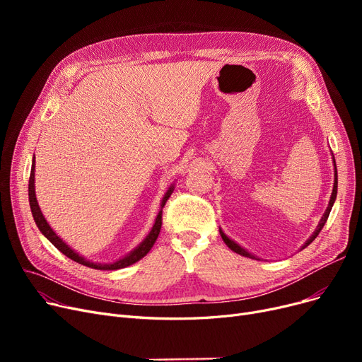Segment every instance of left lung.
<instances>
[{
	"mask_svg": "<svg viewBox=\"0 0 362 362\" xmlns=\"http://www.w3.org/2000/svg\"><path fill=\"white\" fill-rule=\"evenodd\" d=\"M333 163H334V158H333ZM336 195H337V170H336V163H334V183H333V192H332V197H330V202H329V206H327V210H326V213H325V216L321 217V220H320V223H318V226H317V229H315V232L311 235V238L305 242V245L302 246V248H307V246L318 236V233L321 232V229L322 227H325V224H326V221H327V218H329V214H330V211H332V206H333V204H334V199H336ZM220 235H221V238H223V240H224V243L229 246V248L233 251V252H236V254H239V255H243V257H248V258H255L257 259V257L255 255H252V254H250L248 251H245L240 245H238L236 242H233L232 239H229L227 238L224 233H223V230L220 229Z\"/></svg>",
	"mask_w": 362,
	"mask_h": 362,
	"instance_id": "obj_1",
	"label": "left lung"
}]
</instances>
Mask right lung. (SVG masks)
<instances>
[{
	"mask_svg": "<svg viewBox=\"0 0 362 362\" xmlns=\"http://www.w3.org/2000/svg\"><path fill=\"white\" fill-rule=\"evenodd\" d=\"M175 191V186L171 185L168 187V191L165 192L163 201H161V210L156 218V223L154 226H152L151 232L148 233V236L142 240V243H139V246H136L135 250H133L130 254H127L126 257L120 258L119 261L116 262H111V264H100V262H92V261H88L86 258H83L82 255H79L76 251H73L70 246L63 242V239H60L59 236L55 235V232L51 229L49 224L47 223L44 214L41 213V208L40 205H37V201H36V195H35V157L32 160V170H30V177H29V204H30V210H32V216H33V220L37 226V229L41 230V233L55 246L57 250H59L60 252H63L66 257H69L70 259L79 262L82 265H86V267H90V269H95V270H119V269H124L127 267V265H132L135 264L136 261H139L141 258H144L149 251L152 246H154L158 235H160V230H161V224H163V208L167 202V199L170 198V195L173 194Z\"/></svg>",
	"mask_w": 362,
	"mask_h": 362,
	"instance_id": "obj_1",
	"label": "right lung"
}]
</instances>
